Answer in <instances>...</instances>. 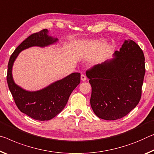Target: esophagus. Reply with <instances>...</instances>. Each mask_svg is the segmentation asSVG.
Here are the masks:
<instances>
[{"label": "esophagus", "mask_w": 154, "mask_h": 154, "mask_svg": "<svg viewBox=\"0 0 154 154\" xmlns=\"http://www.w3.org/2000/svg\"><path fill=\"white\" fill-rule=\"evenodd\" d=\"M81 79H82V81H83V82L86 81L87 77H86V75H84V74H82V75H81Z\"/></svg>", "instance_id": "esophagus-1"}]
</instances>
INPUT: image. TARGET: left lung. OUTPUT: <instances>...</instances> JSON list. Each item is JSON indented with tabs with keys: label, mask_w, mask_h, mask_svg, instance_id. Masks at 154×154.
<instances>
[{
	"label": "left lung",
	"mask_w": 154,
	"mask_h": 154,
	"mask_svg": "<svg viewBox=\"0 0 154 154\" xmlns=\"http://www.w3.org/2000/svg\"><path fill=\"white\" fill-rule=\"evenodd\" d=\"M114 56L86 71L94 113L109 121L123 118L137 106L145 73L144 53L134 41L125 40Z\"/></svg>",
	"instance_id": "8db88e82"
}]
</instances>
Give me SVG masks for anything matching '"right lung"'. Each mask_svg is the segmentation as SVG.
<instances>
[{"mask_svg": "<svg viewBox=\"0 0 154 154\" xmlns=\"http://www.w3.org/2000/svg\"><path fill=\"white\" fill-rule=\"evenodd\" d=\"M46 29L31 34L24 40L11 55L8 63L7 81L15 103L20 110L38 121H48L57 116L66 105L72 92L80 83L81 75L73 72L38 91L30 92L15 84L12 77V66L22 51L31 46L45 47L56 42L57 38L48 35Z\"/></svg>", "mask_w": 154, "mask_h": 154, "instance_id": "1", "label": "right lung"}]
</instances>
